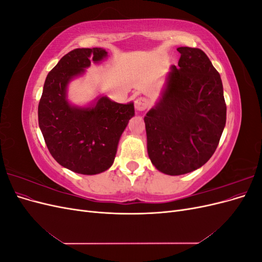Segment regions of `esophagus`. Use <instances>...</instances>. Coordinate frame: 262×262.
<instances>
[{
  "mask_svg": "<svg viewBox=\"0 0 262 262\" xmlns=\"http://www.w3.org/2000/svg\"><path fill=\"white\" fill-rule=\"evenodd\" d=\"M149 106V101L145 97H139L136 99V109L138 112H143Z\"/></svg>",
  "mask_w": 262,
  "mask_h": 262,
  "instance_id": "1",
  "label": "esophagus"
}]
</instances>
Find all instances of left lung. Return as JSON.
Returning a JSON list of instances; mask_svg holds the SVG:
<instances>
[{"label":"left lung","mask_w":262,"mask_h":262,"mask_svg":"<svg viewBox=\"0 0 262 262\" xmlns=\"http://www.w3.org/2000/svg\"><path fill=\"white\" fill-rule=\"evenodd\" d=\"M161 96L144 117L147 154L166 175L200 168L215 152L226 123L223 84L202 50L179 47Z\"/></svg>","instance_id":"8db88e82"}]
</instances>
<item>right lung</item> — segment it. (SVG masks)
I'll list each match as a JSON object with an SVG mask.
<instances>
[{
    "instance_id": "1",
    "label": "right lung",
    "mask_w": 262,
    "mask_h": 262,
    "mask_svg": "<svg viewBox=\"0 0 262 262\" xmlns=\"http://www.w3.org/2000/svg\"><path fill=\"white\" fill-rule=\"evenodd\" d=\"M108 58L102 48L75 49L47 75L38 106V122L50 154L61 166L82 175L112 167L119 141L134 117L133 101L119 104L99 95L84 106L68 98L69 85L86 69Z\"/></svg>"
}]
</instances>
